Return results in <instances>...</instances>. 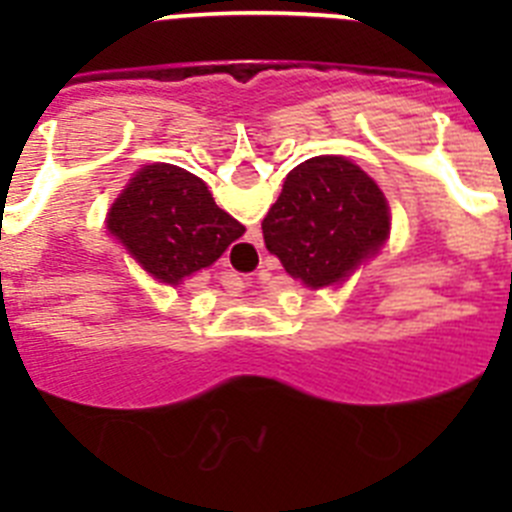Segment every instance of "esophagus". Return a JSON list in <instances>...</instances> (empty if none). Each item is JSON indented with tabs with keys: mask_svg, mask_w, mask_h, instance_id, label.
<instances>
[{
	"mask_svg": "<svg viewBox=\"0 0 512 512\" xmlns=\"http://www.w3.org/2000/svg\"><path fill=\"white\" fill-rule=\"evenodd\" d=\"M241 251H243V253H230V259H228L230 271H235L233 264L238 266V269H248V266H251V261H253V248L248 246V243H243Z\"/></svg>",
	"mask_w": 512,
	"mask_h": 512,
	"instance_id": "esophagus-1",
	"label": "esophagus"
}]
</instances>
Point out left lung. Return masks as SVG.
Wrapping results in <instances>:
<instances>
[{"instance_id":"8db88e82","label":"left lung","mask_w":512,"mask_h":512,"mask_svg":"<svg viewBox=\"0 0 512 512\" xmlns=\"http://www.w3.org/2000/svg\"><path fill=\"white\" fill-rule=\"evenodd\" d=\"M264 243L310 289L341 284L390 235V205L372 176L343 156L302 161L266 212Z\"/></svg>"}]
</instances>
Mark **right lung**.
<instances>
[{
  "label": "right lung",
  "instance_id": "obj_1",
  "mask_svg": "<svg viewBox=\"0 0 512 512\" xmlns=\"http://www.w3.org/2000/svg\"><path fill=\"white\" fill-rule=\"evenodd\" d=\"M107 228L153 279L171 287L215 264L246 233L215 205L200 176L171 164L135 171L112 202Z\"/></svg>",
  "mask_w": 512,
  "mask_h": 512
}]
</instances>
